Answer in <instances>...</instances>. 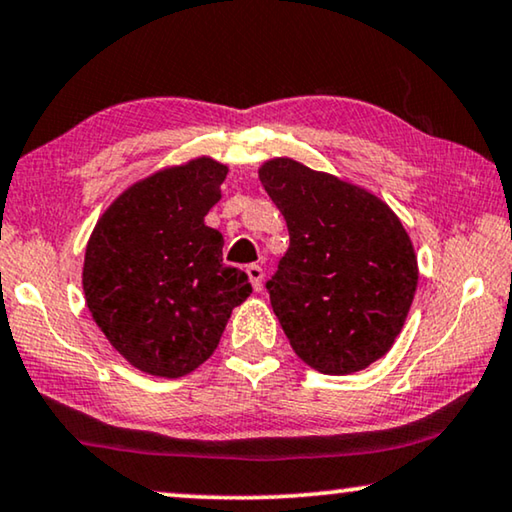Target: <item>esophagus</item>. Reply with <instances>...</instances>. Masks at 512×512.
<instances>
[{
    "mask_svg": "<svg viewBox=\"0 0 512 512\" xmlns=\"http://www.w3.org/2000/svg\"><path fill=\"white\" fill-rule=\"evenodd\" d=\"M247 277H249V281H251V286H254V291H261V286H263V277H265V272H263V268L261 265H249L247 268Z\"/></svg>",
    "mask_w": 512,
    "mask_h": 512,
    "instance_id": "34e87169",
    "label": "esophagus"
}]
</instances>
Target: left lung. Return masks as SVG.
I'll return each mask as SVG.
<instances>
[{
    "label": "left lung",
    "instance_id": "1",
    "mask_svg": "<svg viewBox=\"0 0 512 512\" xmlns=\"http://www.w3.org/2000/svg\"><path fill=\"white\" fill-rule=\"evenodd\" d=\"M258 177L291 238L265 284L288 342L316 372H360L409 316L418 286L409 233L381 198L295 159L265 161Z\"/></svg>",
    "mask_w": 512,
    "mask_h": 512
}]
</instances>
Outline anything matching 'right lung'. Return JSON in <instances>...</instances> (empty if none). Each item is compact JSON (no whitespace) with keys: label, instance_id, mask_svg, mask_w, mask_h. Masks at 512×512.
<instances>
[{"label":"right lung","instance_id":"1","mask_svg":"<svg viewBox=\"0 0 512 512\" xmlns=\"http://www.w3.org/2000/svg\"><path fill=\"white\" fill-rule=\"evenodd\" d=\"M226 173L210 157L157 170L96 221L85 249V302L140 372L164 379L194 372L251 295L247 274L224 265L221 233L205 226Z\"/></svg>","mask_w":512,"mask_h":512}]
</instances>
